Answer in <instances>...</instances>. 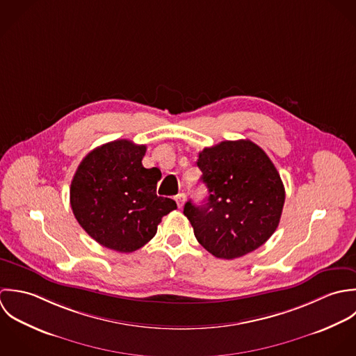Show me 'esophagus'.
<instances>
[{
	"instance_id": "34e87169",
	"label": "esophagus",
	"mask_w": 356,
	"mask_h": 356,
	"mask_svg": "<svg viewBox=\"0 0 356 356\" xmlns=\"http://www.w3.org/2000/svg\"><path fill=\"white\" fill-rule=\"evenodd\" d=\"M176 202H177V207L179 208H183V205H184V202H186V195L181 193V194H177L176 195Z\"/></svg>"
}]
</instances>
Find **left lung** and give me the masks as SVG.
<instances>
[{"mask_svg": "<svg viewBox=\"0 0 356 356\" xmlns=\"http://www.w3.org/2000/svg\"><path fill=\"white\" fill-rule=\"evenodd\" d=\"M197 165L209 193L202 205H184L197 241L225 260L266 243L280 224L284 187L264 149L250 140H225L204 148Z\"/></svg>", "mask_w": 356, "mask_h": 356, "instance_id": "left-lung-1", "label": "left lung"}]
</instances>
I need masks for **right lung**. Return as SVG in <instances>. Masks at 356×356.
<instances>
[{"instance_id":"right-lung-1","label":"right lung","mask_w":356,"mask_h":356,"mask_svg":"<svg viewBox=\"0 0 356 356\" xmlns=\"http://www.w3.org/2000/svg\"><path fill=\"white\" fill-rule=\"evenodd\" d=\"M145 145L122 139L92 149L79 163L70 187L72 213L104 248L131 253L156 234L162 217L177 208L156 195L161 172L145 169Z\"/></svg>"}]
</instances>
